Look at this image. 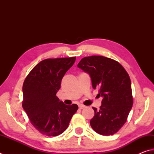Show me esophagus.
<instances>
[{
  "label": "esophagus",
  "mask_w": 154,
  "mask_h": 154,
  "mask_svg": "<svg viewBox=\"0 0 154 154\" xmlns=\"http://www.w3.org/2000/svg\"><path fill=\"white\" fill-rule=\"evenodd\" d=\"M78 107H79V109H85V107H86V106L83 105V104H80L79 105H78Z\"/></svg>",
  "instance_id": "obj_1"
}]
</instances>
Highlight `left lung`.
<instances>
[{
  "instance_id": "obj_1",
  "label": "left lung",
  "mask_w": 154,
  "mask_h": 154,
  "mask_svg": "<svg viewBox=\"0 0 154 154\" xmlns=\"http://www.w3.org/2000/svg\"><path fill=\"white\" fill-rule=\"evenodd\" d=\"M77 66L89 74L92 86L103 97L99 109L92 107L94 116L90 121L98 134L112 135L127 121L133 105L129 74L117 61L100 56L85 57Z\"/></svg>"
}]
</instances>
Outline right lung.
<instances>
[{"mask_svg":"<svg viewBox=\"0 0 154 154\" xmlns=\"http://www.w3.org/2000/svg\"><path fill=\"white\" fill-rule=\"evenodd\" d=\"M76 57L46 59L32 69L23 86V108L43 135L57 136L68 128L77 104L66 105L56 97L61 81Z\"/></svg>","mask_w":154,"mask_h":154,"instance_id":"right-lung-1","label":"right lung"}]
</instances>
